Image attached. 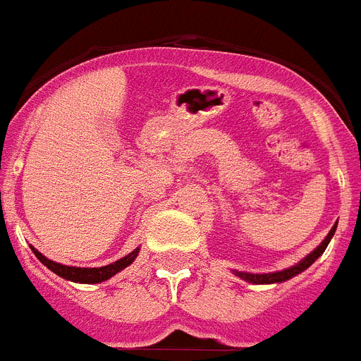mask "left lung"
<instances>
[{"mask_svg":"<svg viewBox=\"0 0 361 361\" xmlns=\"http://www.w3.org/2000/svg\"><path fill=\"white\" fill-rule=\"evenodd\" d=\"M336 227L337 224L330 229V233L326 235V238L319 244V246L313 250V252L307 255V257H304L300 262H296L295 267L290 268H285V270H281V272H270V274H250V272H236L235 274L238 276V278H242L244 281H250V283H257V285H264V283H281V281H287V279L295 278L296 274L304 272L305 268H310L313 262L317 261V259L321 257L322 253H324V250H326V246L330 244L331 236H334V233H336Z\"/></svg>","mask_w":361,"mask_h":361,"instance_id":"obj_1","label":"left lung"}]
</instances>
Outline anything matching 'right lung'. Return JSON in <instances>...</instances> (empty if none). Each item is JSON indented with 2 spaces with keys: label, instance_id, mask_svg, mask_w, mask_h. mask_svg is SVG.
<instances>
[{
  "label": "right lung",
  "instance_id": "obj_1",
  "mask_svg": "<svg viewBox=\"0 0 361 361\" xmlns=\"http://www.w3.org/2000/svg\"><path fill=\"white\" fill-rule=\"evenodd\" d=\"M33 253L37 255L44 267H48L54 274L57 276H61L63 279H68V281H74V283H100V281H106L111 276H115L117 272H121L123 268H126L128 264L134 262V259L137 257V253H140V247L134 250L132 253H128L126 257L119 259V261L111 262V264H106V267L100 268H80V267H65V264H59V262L51 261V259L44 257L42 253L37 252L35 247H31Z\"/></svg>",
  "mask_w": 361,
  "mask_h": 361
}]
</instances>
